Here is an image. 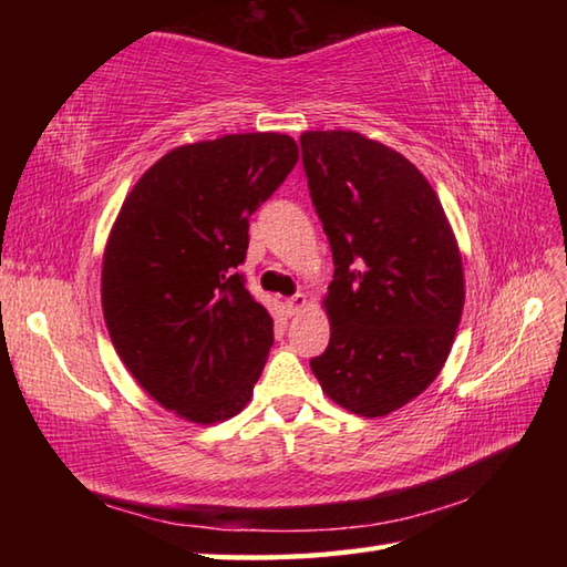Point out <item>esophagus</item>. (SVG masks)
Returning <instances> with one entry per match:
<instances>
[{
  "mask_svg": "<svg viewBox=\"0 0 567 567\" xmlns=\"http://www.w3.org/2000/svg\"><path fill=\"white\" fill-rule=\"evenodd\" d=\"M285 307H287V311H290L292 317H297V315H302V311L307 309V297L305 295H295V297H290L285 302Z\"/></svg>",
  "mask_w": 567,
  "mask_h": 567,
  "instance_id": "1",
  "label": "esophagus"
}]
</instances>
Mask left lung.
I'll return each instance as SVG.
<instances>
[{"instance_id": "obj_1", "label": "left lung", "mask_w": 567, "mask_h": 567, "mask_svg": "<svg viewBox=\"0 0 567 567\" xmlns=\"http://www.w3.org/2000/svg\"><path fill=\"white\" fill-rule=\"evenodd\" d=\"M302 163L333 252L329 348L311 360L351 414L402 409L439 378L465 305L463 256L436 189L358 131H305Z\"/></svg>"}]
</instances>
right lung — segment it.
I'll list each match as a JSON object with an SVG mask.
<instances>
[{
  "instance_id": "1",
  "label": "right lung",
  "mask_w": 567,
  "mask_h": 567,
  "mask_svg": "<svg viewBox=\"0 0 567 567\" xmlns=\"http://www.w3.org/2000/svg\"><path fill=\"white\" fill-rule=\"evenodd\" d=\"M299 158L292 136L228 134L167 151L131 187L102 258V311L146 394L192 424L244 409L272 319L244 287L248 216Z\"/></svg>"
}]
</instances>
